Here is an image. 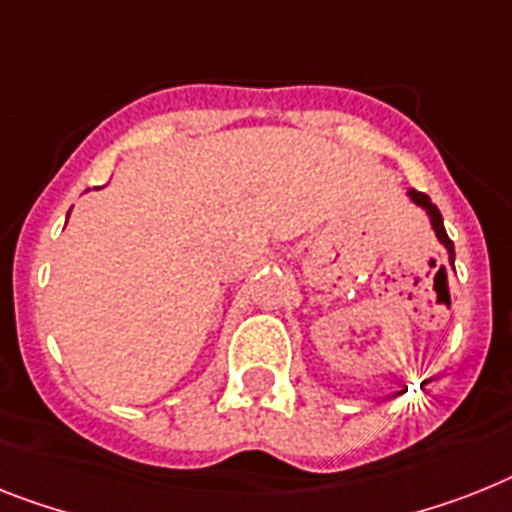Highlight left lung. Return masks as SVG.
Instances as JSON below:
<instances>
[{"label": "left lung", "mask_w": 512, "mask_h": 512, "mask_svg": "<svg viewBox=\"0 0 512 512\" xmlns=\"http://www.w3.org/2000/svg\"><path fill=\"white\" fill-rule=\"evenodd\" d=\"M408 196H411L413 204H418L421 209L426 211V214H429V222H432V227H434V235H437L439 243L447 248V256H450V264H453V261H455V246H453V240L447 238L445 222H442V214H439L437 206L432 204V198L426 196V193H421V190H413V188L408 190Z\"/></svg>", "instance_id": "obj_1"}]
</instances>
